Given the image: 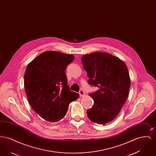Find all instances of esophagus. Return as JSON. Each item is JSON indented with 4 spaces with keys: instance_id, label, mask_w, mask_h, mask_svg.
Instances as JSON below:
<instances>
[{
    "instance_id": "obj_1",
    "label": "esophagus",
    "mask_w": 156,
    "mask_h": 156,
    "mask_svg": "<svg viewBox=\"0 0 156 156\" xmlns=\"http://www.w3.org/2000/svg\"><path fill=\"white\" fill-rule=\"evenodd\" d=\"M79 94H80V96L81 97H83L85 96V94L84 91L82 90H81L79 92Z\"/></svg>"
}]
</instances>
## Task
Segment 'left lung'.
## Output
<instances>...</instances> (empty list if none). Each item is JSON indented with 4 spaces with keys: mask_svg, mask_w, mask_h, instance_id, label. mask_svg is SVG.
I'll list each match as a JSON object with an SVG mask.
<instances>
[{
    "mask_svg": "<svg viewBox=\"0 0 156 156\" xmlns=\"http://www.w3.org/2000/svg\"><path fill=\"white\" fill-rule=\"evenodd\" d=\"M81 61L88 83L99 88L89 94L94 104L87 111L88 117L94 123L106 125L118 116L128 97L130 78L127 68L122 60L106 52L85 54Z\"/></svg>",
    "mask_w": 156,
    "mask_h": 156,
    "instance_id": "left-lung-1",
    "label": "left lung"
}]
</instances>
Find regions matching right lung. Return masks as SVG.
I'll return each instance as SVG.
<instances>
[{"instance_id": "right-lung-1", "label": "right lung", "mask_w": 156, "mask_h": 156, "mask_svg": "<svg viewBox=\"0 0 156 156\" xmlns=\"http://www.w3.org/2000/svg\"><path fill=\"white\" fill-rule=\"evenodd\" d=\"M74 59L72 54L47 51L28 64L24 83L28 101L33 109L45 120L57 122L66 115L70 102L79 94L71 92L65 73Z\"/></svg>"}]
</instances>
